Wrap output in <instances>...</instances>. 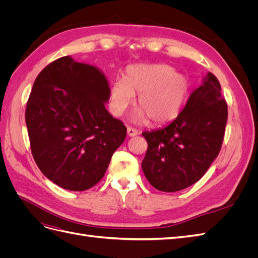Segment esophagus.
<instances>
[{
    "mask_svg": "<svg viewBox=\"0 0 258 258\" xmlns=\"http://www.w3.org/2000/svg\"><path fill=\"white\" fill-rule=\"evenodd\" d=\"M138 134H139L138 130H136V129H134V128H131V127H128V128H127V135H128V137H135V136H137Z\"/></svg>",
    "mask_w": 258,
    "mask_h": 258,
    "instance_id": "obj_1",
    "label": "esophagus"
}]
</instances>
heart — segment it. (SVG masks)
<instances>
[{"instance_id": "heart-1", "label": "heart", "mask_w": 258, "mask_h": 258, "mask_svg": "<svg viewBox=\"0 0 258 258\" xmlns=\"http://www.w3.org/2000/svg\"><path fill=\"white\" fill-rule=\"evenodd\" d=\"M188 90L186 75L169 64L131 66L123 80L112 85L110 108L113 115L121 116L139 95L140 108L131 116L132 121L141 122L147 117L152 123H163L177 115Z\"/></svg>"}]
</instances>
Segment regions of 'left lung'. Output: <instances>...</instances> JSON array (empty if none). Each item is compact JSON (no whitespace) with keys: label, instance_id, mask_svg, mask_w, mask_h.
Returning <instances> with one entry per match:
<instances>
[{"label":"left lung","instance_id":"left-lung-1","mask_svg":"<svg viewBox=\"0 0 258 258\" xmlns=\"http://www.w3.org/2000/svg\"><path fill=\"white\" fill-rule=\"evenodd\" d=\"M221 91L220 82L209 72L174 120L142 134L148 144L142 170L156 189L186 188L199 181L217 157L228 116Z\"/></svg>","mask_w":258,"mask_h":258}]
</instances>
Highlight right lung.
Returning <instances> with one entry per match:
<instances>
[{
	"mask_svg": "<svg viewBox=\"0 0 258 258\" xmlns=\"http://www.w3.org/2000/svg\"><path fill=\"white\" fill-rule=\"evenodd\" d=\"M110 92L101 70L71 56L36 77L26 107L31 152L42 173L62 188L95 186L124 141L127 128L105 108Z\"/></svg>",
	"mask_w": 258,
	"mask_h": 258,
	"instance_id": "add662e5",
	"label": "right lung"
}]
</instances>
